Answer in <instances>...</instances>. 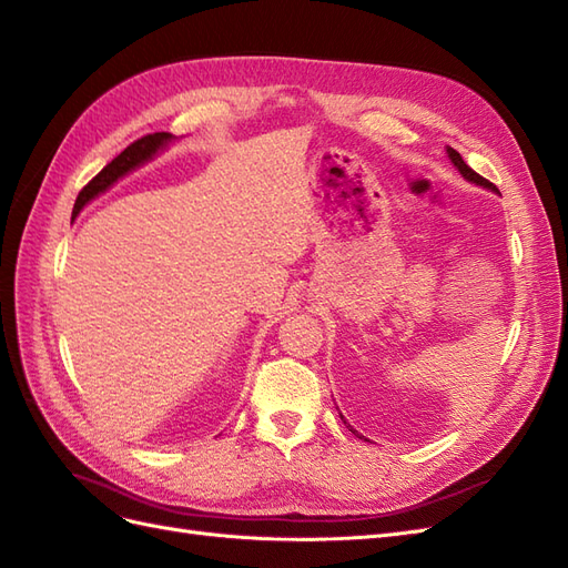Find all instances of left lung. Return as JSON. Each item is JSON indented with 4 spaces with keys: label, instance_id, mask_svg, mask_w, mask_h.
I'll return each instance as SVG.
<instances>
[{
    "label": "left lung",
    "instance_id": "left-lung-1",
    "mask_svg": "<svg viewBox=\"0 0 568 568\" xmlns=\"http://www.w3.org/2000/svg\"><path fill=\"white\" fill-rule=\"evenodd\" d=\"M445 153H448V159H450V163L455 165V170H457V173L464 178V180H467V182H471V184H476V186H480V189H488V192H495L497 194V186L493 184V182H488V180H484V178H480L478 173H474V170L467 165V163H464L462 161V156H459V153L453 149V146H445ZM341 419H343V415H341ZM343 424H346L348 426V432H353L355 436H359L357 432H355V428L346 422V419H343ZM359 438H363V436H359Z\"/></svg>",
    "mask_w": 568,
    "mask_h": 568
}]
</instances>
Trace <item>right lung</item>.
Returning <instances> with one entry per match:
<instances>
[{"label":"right lung","instance_id":"1","mask_svg":"<svg viewBox=\"0 0 568 568\" xmlns=\"http://www.w3.org/2000/svg\"><path fill=\"white\" fill-rule=\"evenodd\" d=\"M175 140H178V136L170 134V132L146 134V136H142V140H136L134 144H130L123 153H118V156H115L104 170H101V173L78 194L73 215H80V211H82L84 205H88L90 201H94V199L101 196V194H106L109 189H111L118 180H123L125 175L134 173L136 168H142V165H146L149 161L156 159L159 153H163Z\"/></svg>","mask_w":568,"mask_h":568}]
</instances>
